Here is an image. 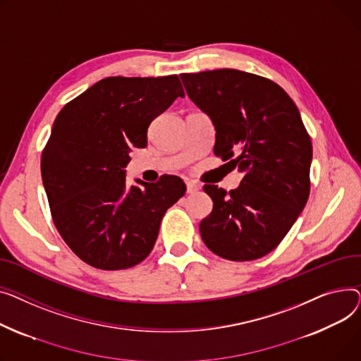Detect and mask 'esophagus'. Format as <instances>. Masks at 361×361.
<instances>
[{"label": "esophagus", "mask_w": 361, "mask_h": 361, "mask_svg": "<svg viewBox=\"0 0 361 361\" xmlns=\"http://www.w3.org/2000/svg\"><path fill=\"white\" fill-rule=\"evenodd\" d=\"M200 190V185L194 180H186V192L188 194H195Z\"/></svg>", "instance_id": "esophagus-1"}]
</instances>
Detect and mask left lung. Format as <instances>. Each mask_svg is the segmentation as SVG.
<instances>
[{
  "label": "left lung",
  "mask_w": 361,
  "mask_h": 361,
  "mask_svg": "<svg viewBox=\"0 0 361 361\" xmlns=\"http://www.w3.org/2000/svg\"><path fill=\"white\" fill-rule=\"evenodd\" d=\"M189 99L214 123V153L243 173L227 192L204 185L213 211L200 224L209 250L258 259L279 246L310 190L312 141L291 97L274 81L231 68L180 74Z\"/></svg>",
  "instance_id": "obj_1"
}]
</instances>
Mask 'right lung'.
Returning a JSON list of instances; mask_svg holds the SVG:
<instances>
[{
    "instance_id": "add662e5",
    "label": "right lung",
    "mask_w": 361,
    "mask_h": 361,
    "mask_svg": "<svg viewBox=\"0 0 361 361\" xmlns=\"http://www.w3.org/2000/svg\"><path fill=\"white\" fill-rule=\"evenodd\" d=\"M185 92L178 75L108 77L58 114L40 172L59 235L86 264L126 269L152 252L161 219L185 195L178 176L126 186L133 148Z\"/></svg>"
}]
</instances>
